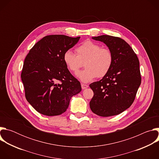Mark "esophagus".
Listing matches in <instances>:
<instances>
[{
	"label": "esophagus",
	"instance_id": "34e87169",
	"mask_svg": "<svg viewBox=\"0 0 159 159\" xmlns=\"http://www.w3.org/2000/svg\"><path fill=\"white\" fill-rule=\"evenodd\" d=\"M81 87H82V89H87V88L89 87V85H87V84H81Z\"/></svg>",
	"mask_w": 159,
	"mask_h": 159
}]
</instances>
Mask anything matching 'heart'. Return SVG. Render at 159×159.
Listing matches in <instances>:
<instances>
[{"mask_svg":"<svg viewBox=\"0 0 159 159\" xmlns=\"http://www.w3.org/2000/svg\"><path fill=\"white\" fill-rule=\"evenodd\" d=\"M76 55L67 50L63 54V61L69 71L76 73L84 65L85 69L77 74L83 82H89L96 77L106 76L112 66L114 56L107 48H102L100 44L87 40L75 49Z\"/></svg>","mask_w":159,"mask_h":159,"instance_id":"1","label":"heart"}]
</instances>
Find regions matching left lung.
<instances>
[{"label":"left lung","mask_w":159,"mask_h":159,"mask_svg":"<svg viewBox=\"0 0 159 159\" xmlns=\"http://www.w3.org/2000/svg\"><path fill=\"white\" fill-rule=\"evenodd\" d=\"M104 43L114 56L112 66L101 80L89 85L94 96L90 101L91 111L108 117L120 114L133 104L141 84L137 55L123 39L109 35L93 37Z\"/></svg>","instance_id":"1"}]
</instances>
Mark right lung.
Masks as SVG:
<instances>
[{
  "label": "right lung",
  "instance_id": "1",
  "mask_svg": "<svg viewBox=\"0 0 159 159\" xmlns=\"http://www.w3.org/2000/svg\"><path fill=\"white\" fill-rule=\"evenodd\" d=\"M80 36L48 35L37 42L25 58L21 72L25 97L39 113L57 116L66 111L73 96L81 90L80 82L68 70L63 57Z\"/></svg>",
  "mask_w": 159,
  "mask_h": 159
}]
</instances>
